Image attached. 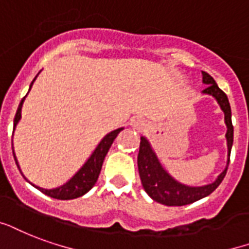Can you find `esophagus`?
<instances>
[{
  "label": "esophagus",
  "mask_w": 249,
  "mask_h": 249,
  "mask_svg": "<svg viewBox=\"0 0 249 249\" xmlns=\"http://www.w3.org/2000/svg\"><path fill=\"white\" fill-rule=\"evenodd\" d=\"M132 124H134V127H142L144 123H143V121H134Z\"/></svg>",
  "instance_id": "esophagus-1"
}]
</instances>
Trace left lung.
Masks as SVG:
<instances>
[{"label":"left lung","instance_id":"8db88e82","mask_svg":"<svg viewBox=\"0 0 249 249\" xmlns=\"http://www.w3.org/2000/svg\"><path fill=\"white\" fill-rule=\"evenodd\" d=\"M202 81L203 84H206V88L203 89L202 93L214 97L224 113V122L227 126L226 139H227V147H229L227 167L211 184L205 185V186H186L168 175L165 169L161 167L156 153L151 148L148 140L145 139L144 136H142L139 155H138V168H139L142 185L153 201L162 203L165 206H184V205L196 202L198 199H202L203 197H207L219 186L227 173L230 153H231L233 142V126L231 122V107H230L229 98L226 96V93L216 85L215 80L206 72H202Z\"/></svg>","mask_w":249,"mask_h":249}]
</instances>
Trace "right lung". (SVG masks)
Segmentation results:
<instances>
[{
  "instance_id": "right-lung-1",
  "label": "right lung",
  "mask_w": 249,
  "mask_h": 249,
  "mask_svg": "<svg viewBox=\"0 0 249 249\" xmlns=\"http://www.w3.org/2000/svg\"><path fill=\"white\" fill-rule=\"evenodd\" d=\"M36 77H38V76H36ZM35 78H34L33 82H31L30 89L33 87ZM26 96H27V94H26ZM25 98L26 97L22 98L19 106H18V110H17L16 118H14V130H16L18 122H19L22 105H23ZM122 130L123 128H117V130L109 132L107 135L105 136L104 139L100 142V144L97 145V148L94 149V152L91 153L90 158L88 159V161L82 165L81 169H80L68 182H65L64 185H61V186L55 189H43L38 188V186H35V188H38L42 193L47 194V196H50V197L52 198H56V199H73V198L81 197V196H84L85 193H88V192L94 186L97 180H98V176H100L101 173V168H102V164H104L105 156H106V153L109 152V149L110 147H111V144H113L114 139L117 138L118 134L122 131ZM13 155H14V151H13ZM14 159H16V155H14ZM16 162L17 165H18L17 159ZM18 168H19V165H18Z\"/></svg>"
}]
</instances>
